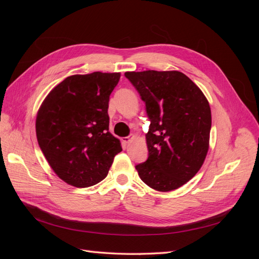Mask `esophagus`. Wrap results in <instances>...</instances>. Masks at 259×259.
Instances as JSON below:
<instances>
[{
	"label": "esophagus",
	"instance_id": "esophagus-1",
	"mask_svg": "<svg viewBox=\"0 0 259 259\" xmlns=\"http://www.w3.org/2000/svg\"><path fill=\"white\" fill-rule=\"evenodd\" d=\"M133 139H134V137H131V136H128V137H125V138H124V142L126 143V144H130V143H132V142H133Z\"/></svg>",
	"mask_w": 259,
	"mask_h": 259
}]
</instances>
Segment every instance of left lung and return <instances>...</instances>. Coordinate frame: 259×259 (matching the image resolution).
I'll return each mask as SVG.
<instances>
[{"instance_id": "obj_1", "label": "left lung", "mask_w": 259, "mask_h": 259, "mask_svg": "<svg viewBox=\"0 0 259 259\" xmlns=\"http://www.w3.org/2000/svg\"><path fill=\"white\" fill-rule=\"evenodd\" d=\"M146 103L149 156L136 169L152 189H178L198 173L209 148L211 114L203 92L183 72H125Z\"/></svg>"}]
</instances>
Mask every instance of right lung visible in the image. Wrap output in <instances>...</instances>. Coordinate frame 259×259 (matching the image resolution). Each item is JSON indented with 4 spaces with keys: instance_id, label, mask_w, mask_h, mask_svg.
I'll use <instances>...</instances> for the list:
<instances>
[{
    "instance_id": "obj_1",
    "label": "right lung",
    "mask_w": 259,
    "mask_h": 259,
    "mask_svg": "<svg viewBox=\"0 0 259 259\" xmlns=\"http://www.w3.org/2000/svg\"><path fill=\"white\" fill-rule=\"evenodd\" d=\"M121 73L68 76L49 93L36 114L38 146L61 180L76 188L101 182L121 142L109 132V97Z\"/></svg>"
}]
</instances>
